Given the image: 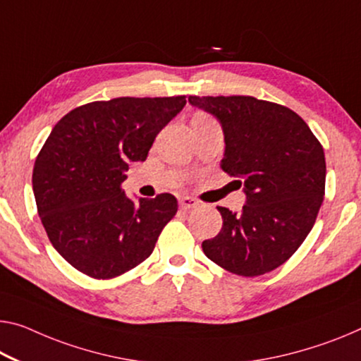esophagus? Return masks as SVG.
<instances>
[{
    "label": "esophagus",
    "mask_w": 361,
    "mask_h": 361,
    "mask_svg": "<svg viewBox=\"0 0 361 361\" xmlns=\"http://www.w3.org/2000/svg\"><path fill=\"white\" fill-rule=\"evenodd\" d=\"M179 204L182 209H192V208H197L198 207V202L195 198L192 197H180L179 198Z\"/></svg>",
    "instance_id": "esophagus-1"
}]
</instances>
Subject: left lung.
I'll list each match as a JSON object with an SVG mask.
<instances>
[{
    "mask_svg": "<svg viewBox=\"0 0 361 361\" xmlns=\"http://www.w3.org/2000/svg\"><path fill=\"white\" fill-rule=\"evenodd\" d=\"M219 121L221 168L238 177L247 202L238 213L218 207L223 227L202 243L207 257L238 276L286 263L312 231L324 197V149L307 123L281 104L253 97H188Z\"/></svg>",
    "mask_w": 361,
    "mask_h": 361,
    "instance_id": "obj_1",
    "label": "left lung"
}]
</instances>
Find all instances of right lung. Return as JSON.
<instances>
[{
	"label": "right lung",
	"instance_id": "obj_1",
	"mask_svg": "<svg viewBox=\"0 0 361 361\" xmlns=\"http://www.w3.org/2000/svg\"><path fill=\"white\" fill-rule=\"evenodd\" d=\"M185 97L113 98L72 109L53 127L33 166L38 216L66 262L95 279L126 273L152 255L177 200L130 198L129 163L145 161Z\"/></svg>",
	"mask_w": 361,
	"mask_h": 361
}]
</instances>
